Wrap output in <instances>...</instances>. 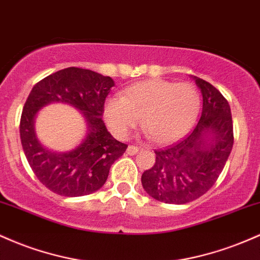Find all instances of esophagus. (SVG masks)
<instances>
[{
    "label": "esophagus",
    "mask_w": 260,
    "mask_h": 260,
    "mask_svg": "<svg viewBox=\"0 0 260 260\" xmlns=\"http://www.w3.org/2000/svg\"><path fill=\"white\" fill-rule=\"evenodd\" d=\"M139 150H140V148L138 147V146H133V145H130L129 147L126 148V153H127V154H130V156H133V154L138 153V152H139Z\"/></svg>",
    "instance_id": "1"
}]
</instances>
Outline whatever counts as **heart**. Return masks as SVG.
Returning <instances> with one entry per match:
<instances>
[{
	"instance_id": "1",
	"label": "heart",
	"mask_w": 260,
	"mask_h": 260,
	"mask_svg": "<svg viewBox=\"0 0 260 260\" xmlns=\"http://www.w3.org/2000/svg\"><path fill=\"white\" fill-rule=\"evenodd\" d=\"M200 93L190 83L148 80L131 86L104 107L106 120L118 138L126 139L140 124L157 144L176 141L188 133L199 114Z\"/></svg>"
}]
</instances>
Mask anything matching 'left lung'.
<instances>
[{"mask_svg": "<svg viewBox=\"0 0 260 260\" xmlns=\"http://www.w3.org/2000/svg\"><path fill=\"white\" fill-rule=\"evenodd\" d=\"M203 94V112L193 131L177 144L154 151L156 162L141 176L144 189L166 204L190 203L215 184L233 146L229 102L218 89L195 77Z\"/></svg>", "mask_w": 260, "mask_h": 260, "instance_id": "obj_1", "label": "left lung"}]
</instances>
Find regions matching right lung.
<instances>
[{
    "label": "right lung",
    "instance_id": "1",
    "mask_svg": "<svg viewBox=\"0 0 260 260\" xmlns=\"http://www.w3.org/2000/svg\"><path fill=\"white\" fill-rule=\"evenodd\" d=\"M113 86L114 81L108 76L67 67L43 78L29 93L20 116V141L34 174L54 193L70 198L94 193L104 185L112 165L126 150L127 145L113 138L102 119ZM51 103L75 106L86 120V138L74 150L55 153L36 138L35 116Z\"/></svg>",
    "mask_w": 260,
    "mask_h": 260
}]
</instances>
